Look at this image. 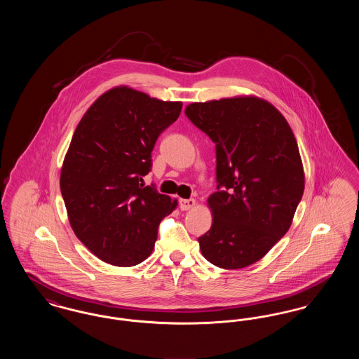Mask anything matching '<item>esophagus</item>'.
<instances>
[{"instance_id":"obj_1","label":"esophagus","mask_w":359,"mask_h":359,"mask_svg":"<svg viewBox=\"0 0 359 359\" xmlns=\"http://www.w3.org/2000/svg\"><path fill=\"white\" fill-rule=\"evenodd\" d=\"M179 205H180V210L187 211V210H191L196 205V201L195 199H180Z\"/></svg>"}]
</instances>
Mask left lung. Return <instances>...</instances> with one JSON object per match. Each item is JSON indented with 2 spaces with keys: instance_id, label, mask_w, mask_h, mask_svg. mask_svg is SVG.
Instances as JSON below:
<instances>
[{
  "instance_id": "1",
  "label": "left lung",
  "mask_w": 359,
  "mask_h": 359,
  "mask_svg": "<svg viewBox=\"0 0 359 359\" xmlns=\"http://www.w3.org/2000/svg\"><path fill=\"white\" fill-rule=\"evenodd\" d=\"M189 121L215 142L217 192L211 229L199 237L207 261L246 268L285 236L304 192V170L290 123L255 95L189 103Z\"/></svg>"
}]
</instances>
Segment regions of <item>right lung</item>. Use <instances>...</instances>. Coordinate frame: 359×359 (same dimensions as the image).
Listing matches in <instances>:
<instances>
[{
  "label": "right lung",
  "instance_id": "1",
  "mask_svg": "<svg viewBox=\"0 0 359 359\" xmlns=\"http://www.w3.org/2000/svg\"><path fill=\"white\" fill-rule=\"evenodd\" d=\"M182 106L118 86L87 109L74 132L60 191L75 236L107 264L135 266L147 259L158 224L177 205L145 186L144 176L157 137Z\"/></svg>",
  "mask_w": 359,
  "mask_h": 359
}]
</instances>
